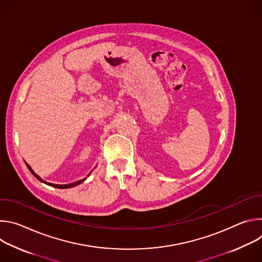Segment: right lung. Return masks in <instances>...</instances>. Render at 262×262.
<instances>
[{"label": "right lung", "instance_id": "add662e5", "mask_svg": "<svg viewBox=\"0 0 262 262\" xmlns=\"http://www.w3.org/2000/svg\"><path fill=\"white\" fill-rule=\"evenodd\" d=\"M26 165H27V167H28V169L30 170V172L37 178L38 179L39 181H41V182H43V183H47V184H49V185H51V186H54V188H58V189H69V188H73V186H76V185H78V184H80V183H82L83 181H85L86 180V178H84V179H82V180H78V181H76V182H72V183H68V184H54V183H48L47 181H45L41 177H39L38 175H37L33 170H32V168L26 163Z\"/></svg>", "mask_w": 262, "mask_h": 262}]
</instances>
